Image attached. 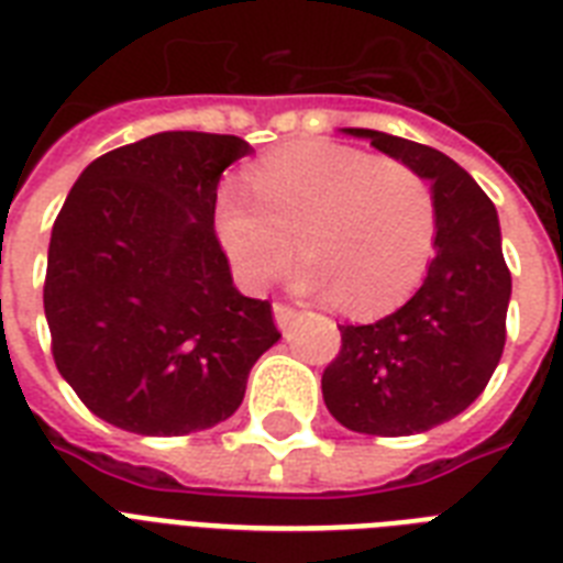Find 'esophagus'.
I'll list each match as a JSON object with an SVG mask.
<instances>
[{"label": "esophagus", "instance_id": "obj_1", "mask_svg": "<svg viewBox=\"0 0 563 563\" xmlns=\"http://www.w3.org/2000/svg\"><path fill=\"white\" fill-rule=\"evenodd\" d=\"M273 313H276V325L282 328V331H287V328L294 325L296 319H299V310L290 308V305H285V302L273 305Z\"/></svg>", "mask_w": 563, "mask_h": 563}]
</instances>
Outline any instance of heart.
Returning a JSON list of instances; mask_svg holds the SVG:
<instances>
[{"label": "heart", "instance_id": "b5f03b06", "mask_svg": "<svg viewBox=\"0 0 563 563\" xmlns=\"http://www.w3.org/2000/svg\"><path fill=\"white\" fill-rule=\"evenodd\" d=\"M218 195V238L246 287H267L294 258L299 285L366 317L407 299L435 253L439 211L427 179L404 162L334 142L269 154Z\"/></svg>", "mask_w": 563, "mask_h": 563}]
</instances>
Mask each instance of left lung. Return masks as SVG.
Masks as SVG:
<instances>
[{
  "instance_id": "obj_1",
  "label": "left lung",
  "mask_w": 563,
  "mask_h": 563,
  "mask_svg": "<svg viewBox=\"0 0 563 563\" xmlns=\"http://www.w3.org/2000/svg\"><path fill=\"white\" fill-rule=\"evenodd\" d=\"M430 179L435 255L407 305L368 325H340V354L322 372L328 412L354 433L412 435L479 398L506 345L511 273L500 220L474 177L435 147L345 128Z\"/></svg>"
}]
</instances>
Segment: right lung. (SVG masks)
Listing matches in <instances>:
<instances>
[{"label":"right lung","mask_w":563,"mask_h":563,"mask_svg":"<svg viewBox=\"0 0 563 563\" xmlns=\"http://www.w3.org/2000/svg\"><path fill=\"white\" fill-rule=\"evenodd\" d=\"M253 147L168 130L89 162L54 220L46 305L57 372L139 435L227 421L276 343L267 299L238 294L214 232L220 174Z\"/></svg>","instance_id":"obj_1"}]
</instances>
